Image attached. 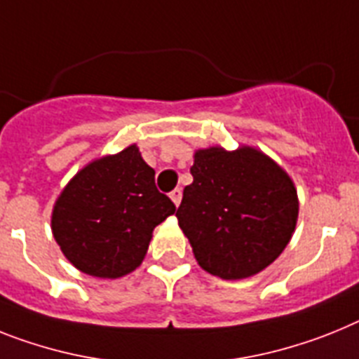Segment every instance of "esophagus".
Here are the masks:
<instances>
[{"instance_id": "esophagus-1", "label": "esophagus", "mask_w": 359, "mask_h": 359, "mask_svg": "<svg viewBox=\"0 0 359 359\" xmlns=\"http://www.w3.org/2000/svg\"><path fill=\"white\" fill-rule=\"evenodd\" d=\"M170 200H172V203L176 205V207L182 203V189H174V191L170 192Z\"/></svg>"}]
</instances>
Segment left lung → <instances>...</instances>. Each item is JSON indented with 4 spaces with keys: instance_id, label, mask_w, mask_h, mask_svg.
Wrapping results in <instances>:
<instances>
[{
    "instance_id": "1",
    "label": "left lung",
    "mask_w": 359,
    "mask_h": 359,
    "mask_svg": "<svg viewBox=\"0 0 359 359\" xmlns=\"http://www.w3.org/2000/svg\"><path fill=\"white\" fill-rule=\"evenodd\" d=\"M194 182L176 217L203 271L243 280L267 269L296 229L298 192L290 176L259 149L207 147L194 152Z\"/></svg>"
}]
</instances>
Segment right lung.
I'll return each mask as SVG.
<instances>
[{"label":"right lung","instance_id":"1","mask_svg":"<svg viewBox=\"0 0 359 359\" xmlns=\"http://www.w3.org/2000/svg\"><path fill=\"white\" fill-rule=\"evenodd\" d=\"M136 143L92 159L57 196L50 229L78 271L116 280L142 265L152 231L176 207L156 189Z\"/></svg>","mask_w":359,"mask_h":359}]
</instances>
